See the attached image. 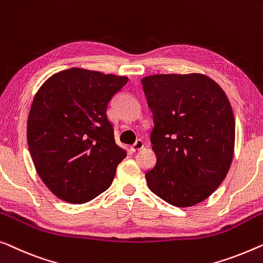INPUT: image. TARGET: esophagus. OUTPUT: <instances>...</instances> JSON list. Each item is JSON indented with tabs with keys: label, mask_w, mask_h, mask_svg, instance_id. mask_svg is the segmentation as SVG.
Listing matches in <instances>:
<instances>
[{
	"label": "esophagus",
	"mask_w": 263,
	"mask_h": 263,
	"mask_svg": "<svg viewBox=\"0 0 263 263\" xmlns=\"http://www.w3.org/2000/svg\"><path fill=\"white\" fill-rule=\"evenodd\" d=\"M143 146H144V142H143L142 140H136V141H135V143H134V144H132L130 151H132V152L140 151L141 148H143Z\"/></svg>",
	"instance_id": "obj_1"
}]
</instances>
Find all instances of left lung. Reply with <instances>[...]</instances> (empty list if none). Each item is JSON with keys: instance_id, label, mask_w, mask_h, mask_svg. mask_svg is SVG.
I'll return each mask as SVG.
<instances>
[{"instance_id": "8db88e82", "label": "left lung", "mask_w": 263, "mask_h": 263, "mask_svg": "<svg viewBox=\"0 0 263 263\" xmlns=\"http://www.w3.org/2000/svg\"><path fill=\"white\" fill-rule=\"evenodd\" d=\"M153 112L151 142L157 163L148 187L178 208L196 205L222 184L235 146V119L227 95L208 76L154 74L142 79Z\"/></svg>"}]
</instances>
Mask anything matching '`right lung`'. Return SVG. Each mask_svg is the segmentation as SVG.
Instances as JSON below:
<instances>
[{"mask_svg": "<svg viewBox=\"0 0 263 263\" xmlns=\"http://www.w3.org/2000/svg\"><path fill=\"white\" fill-rule=\"evenodd\" d=\"M127 77L68 68L47 79L34 97L27 142L36 172L68 203L83 204L111 185L127 157L106 116Z\"/></svg>", "mask_w": 263, "mask_h": 263, "instance_id": "1", "label": "right lung"}]
</instances>
